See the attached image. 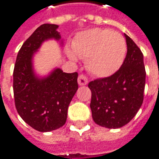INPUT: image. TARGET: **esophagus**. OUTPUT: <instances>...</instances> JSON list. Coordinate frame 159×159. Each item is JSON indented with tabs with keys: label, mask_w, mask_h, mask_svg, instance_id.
<instances>
[{
	"label": "esophagus",
	"mask_w": 159,
	"mask_h": 159,
	"mask_svg": "<svg viewBox=\"0 0 159 159\" xmlns=\"http://www.w3.org/2000/svg\"><path fill=\"white\" fill-rule=\"evenodd\" d=\"M87 83H88V80H87V78L85 75H83V74L79 75V78H78V84L80 86H85Z\"/></svg>",
	"instance_id": "34e87169"
}]
</instances>
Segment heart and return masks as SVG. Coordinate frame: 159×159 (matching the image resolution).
<instances>
[{
    "instance_id": "1",
    "label": "heart",
    "mask_w": 159,
    "mask_h": 159,
    "mask_svg": "<svg viewBox=\"0 0 159 159\" xmlns=\"http://www.w3.org/2000/svg\"><path fill=\"white\" fill-rule=\"evenodd\" d=\"M126 42L123 36L110 29L93 28L79 34L67 55L86 60L87 70L97 77H109L123 65L126 55Z\"/></svg>"
}]
</instances>
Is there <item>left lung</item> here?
<instances>
[{
	"mask_svg": "<svg viewBox=\"0 0 159 159\" xmlns=\"http://www.w3.org/2000/svg\"><path fill=\"white\" fill-rule=\"evenodd\" d=\"M127 52L123 65L114 74L88 84L90 107L95 123L109 129L125 125L143 104L145 85L144 57L135 42L125 34Z\"/></svg>",
	"mask_w": 159,
	"mask_h": 159,
	"instance_id": "obj_1",
	"label": "left lung"
}]
</instances>
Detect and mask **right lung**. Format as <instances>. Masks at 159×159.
Listing matches in <instances>:
<instances>
[{
    "instance_id": "right-lung-1",
    "label": "right lung",
    "mask_w": 159,
    "mask_h": 159,
    "mask_svg": "<svg viewBox=\"0 0 159 159\" xmlns=\"http://www.w3.org/2000/svg\"><path fill=\"white\" fill-rule=\"evenodd\" d=\"M58 25L43 24L20 49L14 69V96L16 110L32 128L51 132L65 125L67 109L78 90V73L54 69L48 76L39 78L33 69V56L49 39H61Z\"/></svg>"
}]
</instances>
